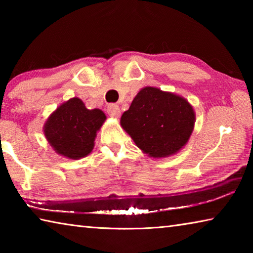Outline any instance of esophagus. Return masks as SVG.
<instances>
[{
  "instance_id": "esophagus-1",
  "label": "esophagus",
  "mask_w": 253,
  "mask_h": 253,
  "mask_svg": "<svg viewBox=\"0 0 253 253\" xmlns=\"http://www.w3.org/2000/svg\"><path fill=\"white\" fill-rule=\"evenodd\" d=\"M107 113L110 117L119 118L121 117V108L117 105H109L107 107Z\"/></svg>"
}]
</instances>
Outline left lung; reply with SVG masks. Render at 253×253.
<instances>
[{"instance_id": "8db88e82", "label": "left lung", "mask_w": 253, "mask_h": 253, "mask_svg": "<svg viewBox=\"0 0 253 253\" xmlns=\"http://www.w3.org/2000/svg\"><path fill=\"white\" fill-rule=\"evenodd\" d=\"M195 113L185 98L155 87H144L123 114L121 125L149 157L174 155L193 132Z\"/></svg>"}]
</instances>
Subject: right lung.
Instances as JSON below:
<instances>
[{
    "label": "right lung",
    "mask_w": 253,
    "mask_h": 253,
    "mask_svg": "<svg viewBox=\"0 0 253 253\" xmlns=\"http://www.w3.org/2000/svg\"><path fill=\"white\" fill-rule=\"evenodd\" d=\"M106 118L104 111L87 109L84 101L75 97L50 115L43 132L55 153L69 160H80L91 153L97 132Z\"/></svg>",
    "instance_id": "1"
}]
</instances>
